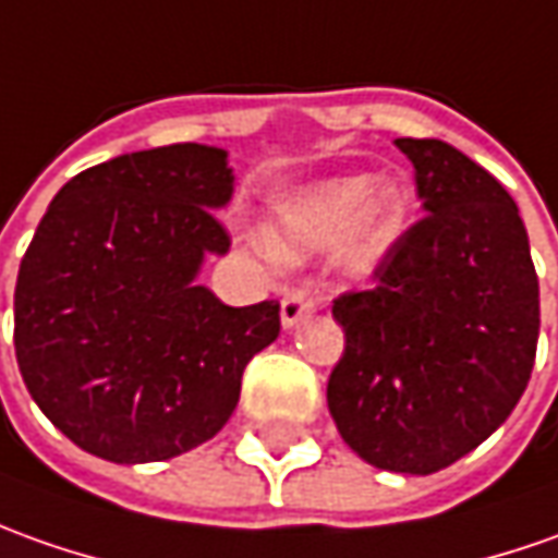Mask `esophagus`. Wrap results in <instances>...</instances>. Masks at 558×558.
<instances>
[{
  "mask_svg": "<svg viewBox=\"0 0 558 558\" xmlns=\"http://www.w3.org/2000/svg\"><path fill=\"white\" fill-rule=\"evenodd\" d=\"M313 310H316V298H310L306 291H288L286 298H282V325L294 328Z\"/></svg>",
  "mask_w": 558,
  "mask_h": 558,
  "instance_id": "esophagus-1",
  "label": "esophagus"
}]
</instances>
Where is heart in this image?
Listing matches in <instances>:
<instances>
[{
    "mask_svg": "<svg viewBox=\"0 0 558 558\" xmlns=\"http://www.w3.org/2000/svg\"><path fill=\"white\" fill-rule=\"evenodd\" d=\"M409 208L411 193L399 178L350 174L306 183L272 202L267 248L282 260H301L340 242L347 272L365 276L405 230Z\"/></svg>",
    "mask_w": 558,
    "mask_h": 558,
    "instance_id": "heart-1",
    "label": "heart"
}]
</instances>
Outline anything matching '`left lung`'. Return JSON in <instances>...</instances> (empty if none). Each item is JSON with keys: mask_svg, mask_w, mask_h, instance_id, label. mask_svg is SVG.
I'll use <instances>...</instances> for the list:
<instances>
[{"mask_svg": "<svg viewBox=\"0 0 558 558\" xmlns=\"http://www.w3.org/2000/svg\"><path fill=\"white\" fill-rule=\"evenodd\" d=\"M396 147L427 218L392 242L375 288L331 306L347 343L328 411L362 461L429 476L515 409L537 353L541 291L519 208L485 168L433 137Z\"/></svg>", "mask_w": 558, "mask_h": 558, "instance_id": "8db88e82", "label": "left lung"}]
</instances>
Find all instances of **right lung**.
<instances>
[{"label":"right lung","instance_id":"1","mask_svg":"<svg viewBox=\"0 0 558 558\" xmlns=\"http://www.w3.org/2000/svg\"><path fill=\"white\" fill-rule=\"evenodd\" d=\"M227 149L171 144L85 168L51 199L14 288V353L43 414L113 463L178 458L239 402L279 338V304L227 306L196 286L230 252Z\"/></svg>","mask_w":558,"mask_h":558}]
</instances>
